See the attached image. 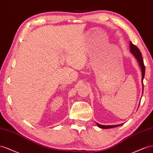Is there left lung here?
<instances>
[{"instance_id": "obj_1", "label": "left lung", "mask_w": 153, "mask_h": 153, "mask_svg": "<svg viewBox=\"0 0 153 153\" xmlns=\"http://www.w3.org/2000/svg\"><path fill=\"white\" fill-rule=\"evenodd\" d=\"M129 46H130V51L131 53L134 55V56L136 59H137L138 62L139 63L140 66L141 67L142 69V85H143V79L144 78L145 76V65L144 63H143V60L142 56V53L138 49V48L133 44L131 42H130L129 43ZM97 125L98 126V127L102 129H109V128H115L117 127V126H120L122 124H119V125H111V126H104V125H101L98 123H97Z\"/></svg>"}]
</instances>
